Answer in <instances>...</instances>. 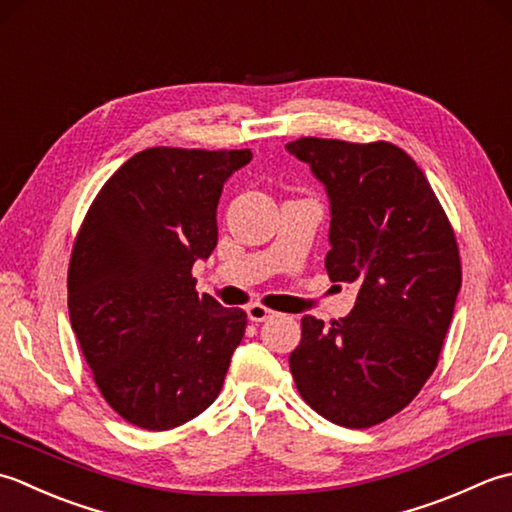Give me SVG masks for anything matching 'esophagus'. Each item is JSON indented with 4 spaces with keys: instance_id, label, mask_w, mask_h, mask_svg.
Instances as JSON below:
<instances>
[{
    "instance_id": "34e87169",
    "label": "esophagus",
    "mask_w": 512,
    "mask_h": 512,
    "mask_svg": "<svg viewBox=\"0 0 512 512\" xmlns=\"http://www.w3.org/2000/svg\"><path fill=\"white\" fill-rule=\"evenodd\" d=\"M247 316H249V320H252V322H265L269 318H274L276 311H271V309L258 305V302H256V305H249L247 307Z\"/></svg>"
}]
</instances>
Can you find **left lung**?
I'll list each match as a JSON object with an SVG mask.
<instances>
[{"mask_svg":"<svg viewBox=\"0 0 512 512\" xmlns=\"http://www.w3.org/2000/svg\"><path fill=\"white\" fill-rule=\"evenodd\" d=\"M285 148L327 190L329 278L358 287L349 316L329 327L302 318L289 369L316 413L369 429L402 411L437 367L462 287L453 227L398 145L305 137Z\"/></svg>","mask_w":512,"mask_h":512,"instance_id":"1","label":"left lung"}]
</instances>
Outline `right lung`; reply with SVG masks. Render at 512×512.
<instances>
[{
  "label": "right lung",
  "instance_id": "right-lung-1",
  "mask_svg": "<svg viewBox=\"0 0 512 512\" xmlns=\"http://www.w3.org/2000/svg\"><path fill=\"white\" fill-rule=\"evenodd\" d=\"M249 150L148 148L83 218L68 269L70 325L125 422L168 431L221 393L247 314L198 296L192 265L218 241L216 207Z\"/></svg>",
  "mask_w": 512,
  "mask_h": 512
}]
</instances>
